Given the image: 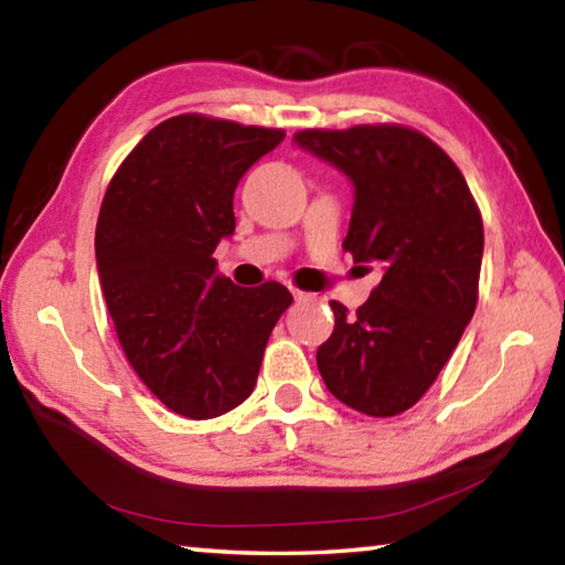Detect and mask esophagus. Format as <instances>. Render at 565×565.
<instances>
[{
  "label": "esophagus",
  "mask_w": 565,
  "mask_h": 565,
  "mask_svg": "<svg viewBox=\"0 0 565 565\" xmlns=\"http://www.w3.org/2000/svg\"><path fill=\"white\" fill-rule=\"evenodd\" d=\"M291 294H294V299H296V301H309V299H313V294H309V291H299V289H294Z\"/></svg>",
  "instance_id": "esophagus-1"
}]
</instances>
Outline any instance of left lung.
<instances>
[{
  "label": "left lung",
  "mask_w": 565,
  "mask_h": 565,
  "mask_svg": "<svg viewBox=\"0 0 565 565\" xmlns=\"http://www.w3.org/2000/svg\"><path fill=\"white\" fill-rule=\"evenodd\" d=\"M294 139L353 181L343 248L384 266L356 317L331 301L337 323L317 351L321 379L361 414L398 416L431 388L473 317L481 212L451 157L404 124L303 129Z\"/></svg>",
  "instance_id": "left-lung-1"
}]
</instances>
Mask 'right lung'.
<instances>
[{
	"label": "right lung",
	"instance_id": "1",
	"mask_svg": "<svg viewBox=\"0 0 565 565\" xmlns=\"http://www.w3.org/2000/svg\"><path fill=\"white\" fill-rule=\"evenodd\" d=\"M284 129L179 114L157 124L111 177L99 209V284L131 369L179 416H222L248 398L266 341L294 296L216 274L234 234V191Z\"/></svg>",
	"mask_w": 565,
	"mask_h": 565
}]
</instances>
